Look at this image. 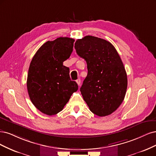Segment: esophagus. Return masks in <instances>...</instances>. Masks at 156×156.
Here are the masks:
<instances>
[{
    "label": "esophagus",
    "mask_w": 156,
    "mask_h": 156,
    "mask_svg": "<svg viewBox=\"0 0 156 156\" xmlns=\"http://www.w3.org/2000/svg\"><path fill=\"white\" fill-rule=\"evenodd\" d=\"M76 83H78V85H80V84H81V80H80V78L76 80Z\"/></svg>",
    "instance_id": "obj_1"
}]
</instances>
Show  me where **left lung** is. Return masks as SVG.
<instances>
[{
    "label": "left lung",
    "mask_w": 156,
    "mask_h": 156,
    "mask_svg": "<svg viewBox=\"0 0 156 156\" xmlns=\"http://www.w3.org/2000/svg\"><path fill=\"white\" fill-rule=\"evenodd\" d=\"M74 48L87 65V76L80 88L83 100L98 116L112 114L123 102L128 85L117 50L106 40L92 36L76 40Z\"/></svg>",
    "instance_id": "8db88e82"
}]
</instances>
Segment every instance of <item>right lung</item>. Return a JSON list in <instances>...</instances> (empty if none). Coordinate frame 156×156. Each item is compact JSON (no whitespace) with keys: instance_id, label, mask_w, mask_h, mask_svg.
I'll list each match as a JSON object with an SVG mask.
<instances>
[{"instance_id":"obj_1","label":"right lung","mask_w":156,"mask_h":156,"mask_svg":"<svg viewBox=\"0 0 156 156\" xmlns=\"http://www.w3.org/2000/svg\"><path fill=\"white\" fill-rule=\"evenodd\" d=\"M74 39L58 37L44 43L30 65L27 89L30 98L37 109L48 115L63 109L78 86L69 76V69L63 63L73 51Z\"/></svg>"}]
</instances>
